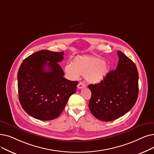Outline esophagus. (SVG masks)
Listing matches in <instances>:
<instances>
[{"instance_id": "obj_1", "label": "esophagus", "mask_w": 154, "mask_h": 154, "mask_svg": "<svg viewBox=\"0 0 154 154\" xmlns=\"http://www.w3.org/2000/svg\"><path fill=\"white\" fill-rule=\"evenodd\" d=\"M85 84H84V83L82 82H79L77 85V88L78 89H82L84 88H85Z\"/></svg>"}]
</instances>
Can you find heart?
<instances>
[{"mask_svg":"<svg viewBox=\"0 0 154 154\" xmlns=\"http://www.w3.org/2000/svg\"><path fill=\"white\" fill-rule=\"evenodd\" d=\"M65 72L72 79H77L80 75H85L89 82L98 84L108 74L109 66L101 58L82 56L75 57L72 64L66 65Z\"/></svg>","mask_w":154,"mask_h":154,"instance_id":"heart-1","label":"heart"}]
</instances>
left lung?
Here are the masks:
<instances>
[{"label":"left lung","instance_id":"left-lung-1","mask_svg":"<svg viewBox=\"0 0 154 154\" xmlns=\"http://www.w3.org/2000/svg\"><path fill=\"white\" fill-rule=\"evenodd\" d=\"M116 69L110 71L101 82L88 85L91 91L89 108L103 122L122 116L135 105L138 94V73L132 60L118 51Z\"/></svg>","mask_w":154,"mask_h":154}]
</instances>
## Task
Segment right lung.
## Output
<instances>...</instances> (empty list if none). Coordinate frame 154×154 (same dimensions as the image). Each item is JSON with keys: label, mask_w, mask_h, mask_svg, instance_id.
Here are the masks:
<instances>
[{"label": "right lung", "mask_w": 154, "mask_h": 154, "mask_svg": "<svg viewBox=\"0 0 154 154\" xmlns=\"http://www.w3.org/2000/svg\"><path fill=\"white\" fill-rule=\"evenodd\" d=\"M63 59V51L43 50L25 58L20 66L19 100L31 116L43 121L57 118L75 92L78 82L63 77L64 72L58 64Z\"/></svg>", "instance_id": "obj_1"}]
</instances>
